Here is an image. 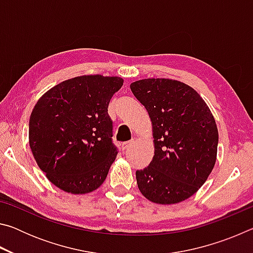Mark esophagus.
<instances>
[{
  "mask_svg": "<svg viewBox=\"0 0 253 253\" xmlns=\"http://www.w3.org/2000/svg\"><path fill=\"white\" fill-rule=\"evenodd\" d=\"M131 145V142H127V143H124L123 145H122V148H123V151H126V149H128L129 148V146Z\"/></svg>",
  "mask_w": 253,
  "mask_h": 253,
  "instance_id": "1",
  "label": "esophagus"
}]
</instances>
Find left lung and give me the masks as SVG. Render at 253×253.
Returning a JSON list of instances; mask_svg holds the SVG:
<instances>
[{"mask_svg":"<svg viewBox=\"0 0 253 253\" xmlns=\"http://www.w3.org/2000/svg\"><path fill=\"white\" fill-rule=\"evenodd\" d=\"M152 122L154 157L136 172L145 198L162 205L191 198L216 162L219 131L207 102L178 80L148 78L130 84Z\"/></svg>","mask_w":253,"mask_h":253,"instance_id":"8db88e82","label":"left lung"}]
</instances>
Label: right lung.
<instances>
[{
  "mask_svg": "<svg viewBox=\"0 0 253 253\" xmlns=\"http://www.w3.org/2000/svg\"><path fill=\"white\" fill-rule=\"evenodd\" d=\"M123 84L121 77H75L49 89L34 106L30 148L46 178L66 193H90L105 182L117 156L108 105Z\"/></svg>",
  "mask_w": 253,
  "mask_h": 253,
  "instance_id": "right-lung-1",
  "label": "right lung"
}]
</instances>
